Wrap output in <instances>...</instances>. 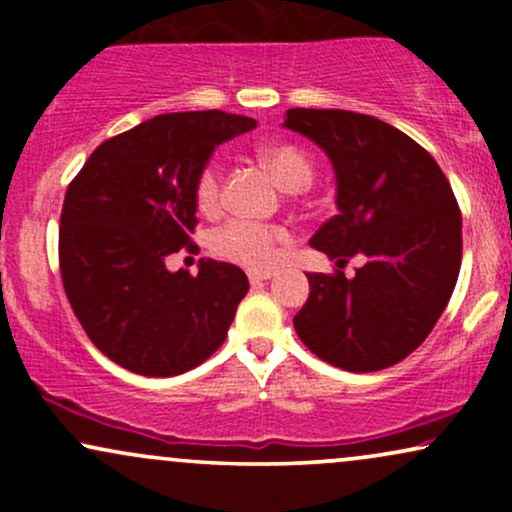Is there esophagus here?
I'll list each match as a JSON object with an SVG mask.
<instances>
[{
	"mask_svg": "<svg viewBox=\"0 0 512 512\" xmlns=\"http://www.w3.org/2000/svg\"><path fill=\"white\" fill-rule=\"evenodd\" d=\"M269 276H272V272H262V269H250V272H248V279H250L252 286H260L262 281L269 279Z\"/></svg>",
	"mask_w": 512,
	"mask_h": 512,
	"instance_id": "obj_1",
	"label": "esophagus"
}]
</instances>
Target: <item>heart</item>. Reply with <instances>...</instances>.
Returning <instances> with one entry per match:
<instances>
[{
    "label": "heart",
    "instance_id": "obj_1",
    "mask_svg": "<svg viewBox=\"0 0 512 512\" xmlns=\"http://www.w3.org/2000/svg\"><path fill=\"white\" fill-rule=\"evenodd\" d=\"M262 161L272 168L276 180L286 190H303L315 178V161L303 146L293 142H272L260 149ZM195 199L202 211H216L223 202V163L209 158L199 168L195 180ZM289 240V231L276 223H260L250 219H231L211 233V252L226 262L240 267L267 269L279 257V248Z\"/></svg>",
    "mask_w": 512,
    "mask_h": 512
}]
</instances>
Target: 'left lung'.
Wrapping results in <instances>:
<instances>
[{
    "instance_id": "left-lung-1",
    "label": "left lung",
    "mask_w": 512,
    "mask_h": 512,
    "mask_svg": "<svg viewBox=\"0 0 512 512\" xmlns=\"http://www.w3.org/2000/svg\"><path fill=\"white\" fill-rule=\"evenodd\" d=\"M286 127L332 158L339 214L310 238L339 267L363 255L346 279L308 274L310 296L293 317L301 342L322 361L370 373L419 349L455 291L462 214L445 173L424 146L378 117L349 110H286Z\"/></svg>"
}]
</instances>
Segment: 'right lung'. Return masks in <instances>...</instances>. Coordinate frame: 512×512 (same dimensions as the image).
<instances>
[{
	"instance_id": "1",
	"label": "right lung",
	"mask_w": 512,
	"mask_h": 512,
	"mask_svg": "<svg viewBox=\"0 0 512 512\" xmlns=\"http://www.w3.org/2000/svg\"><path fill=\"white\" fill-rule=\"evenodd\" d=\"M221 110L156 115L88 156L60 216L64 293L98 351L149 378L199 366L226 339L250 284L236 264L202 260L168 272L166 257L199 252L195 180L221 142L255 129Z\"/></svg>"
}]
</instances>
